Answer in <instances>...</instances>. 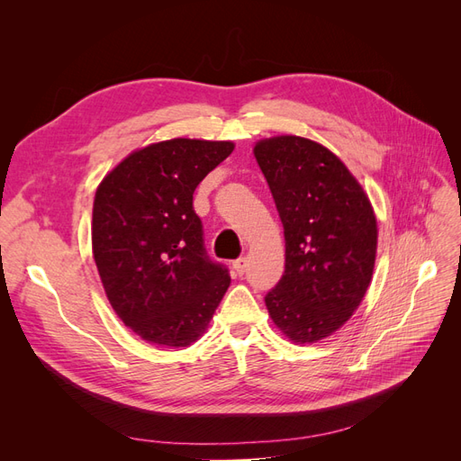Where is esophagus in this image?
Listing matches in <instances>:
<instances>
[{
	"instance_id": "obj_1",
	"label": "esophagus",
	"mask_w": 461,
	"mask_h": 461,
	"mask_svg": "<svg viewBox=\"0 0 461 461\" xmlns=\"http://www.w3.org/2000/svg\"><path fill=\"white\" fill-rule=\"evenodd\" d=\"M246 267H248V259L246 258H240V259H236L232 263V269H234V273L239 275V276H242L246 273Z\"/></svg>"
}]
</instances>
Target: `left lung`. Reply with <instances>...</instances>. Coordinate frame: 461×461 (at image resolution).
Wrapping results in <instances>:
<instances>
[{"mask_svg": "<svg viewBox=\"0 0 461 461\" xmlns=\"http://www.w3.org/2000/svg\"><path fill=\"white\" fill-rule=\"evenodd\" d=\"M285 227V275L265 296L273 323L298 344L339 330L364 300L376 254L367 194L330 149L302 136L254 148Z\"/></svg>", "mask_w": 461, "mask_h": 461, "instance_id": "1", "label": "left lung"}]
</instances>
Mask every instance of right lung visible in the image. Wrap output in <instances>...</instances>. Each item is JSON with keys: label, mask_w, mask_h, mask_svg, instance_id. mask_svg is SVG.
Listing matches in <instances>:
<instances>
[{"label": "right lung", "mask_w": 461, "mask_h": 461, "mask_svg": "<svg viewBox=\"0 0 461 461\" xmlns=\"http://www.w3.org/2000/svg\"><path fill=\"white\" fill-rule=\"evenodd\" d=\"M232 142L173 138L132 151L97 186L92 252L111 308L142 340L196 342L230 285L209 259L194 190Z\"/></svg>", "instance_id": "right-lung-1"}]
</instances>
